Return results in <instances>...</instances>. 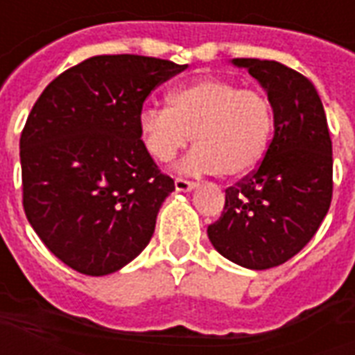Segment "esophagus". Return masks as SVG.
I'll list each match as a JSON object with an SVG mask.
<instances>
[{
  "label": "esophagus",
  "mask_w": 355,
  "mask_h": 355,
  "mask_svg": "<svg viewBox=\"0 0 355 355\" xmlns=\"http://www.w3.org/2000/svg\"><path fill=\"white\" fill-rule=\"evenodd\" d=\"M175 191H181V193H187V191H193L196 187L195 181H189L185 178H175Z\"/></svg>",
  "instance_id": "esophagus-1"
}]
</instances>
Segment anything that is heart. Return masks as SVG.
Wrapping results in <instances>:
<instances>
[{
  "label": "heart",
  "instance_id": "b5f03b06",
  "mask_svg": "<svg viewBox=\"0 0 355 355\" xmlns=\"http://www.w3.org/2000/svg\"><path fill=\"white\" fill-rule=\"evenodd\" d=\"M270 100L261 90L204 77L170 92V107L146 105L139 132L153 159L170 162L195 136L196 149L183 170L195 174L221 172L240 178L265 157L272 134Z\"/></svg>",
  "mask_w": 355,
  "mask_h": 355
}]
</instances>
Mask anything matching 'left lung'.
Returning <instances> with one entry per match:
<instances>
[{
    "label": "left lung",
    "instance_id": "obj_1",
    "mask_svg": "<svg viewBox=\"0 0 355 355\" xmlns=\"http://www.w3.org/2000/svg\"><path fill=\"white\" fill-rule=\"evenodd\" d=\"M266 90L274 136L259 166L225 191L209 242L232 263L265 270L309 244L333 196V146L322 100L309 77L280 62L234 58Z\"/></svg>",
    "mask_w": 355,
    "mask_h": 355
}]
</instances>
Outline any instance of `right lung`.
I'll return each mask as SVG.
<instances>
[{"mask_svg":"<svg viewBox=\"0 0 355 355\" xmlns=\"http://www.w3.org/2000/svg\"><path fill=\"white\" fill-rule=\"evenodd\" d=\"M187 66L102 54L46 85L20 136L22 206L41 242L73 270L103 276L149 244L174 180L141 141L139 113Z\"/></svg>","mask_w":355,"mask_h":355,"instance_id":"right-lung-1","label":"right lung"}]
</instances>
